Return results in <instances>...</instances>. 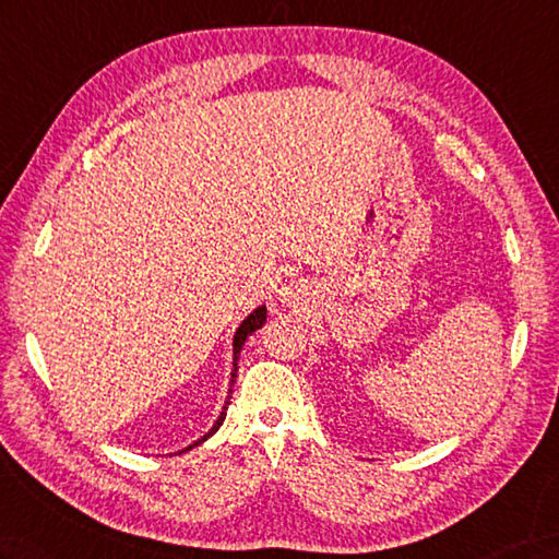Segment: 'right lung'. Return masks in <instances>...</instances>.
I'll return each instance as SVG.
<instances>
[{"label": "right lung", "instance_id": "obj_1", "mask_svg": "<svg viewBox=\"0 0 559 559\" xmlns=\"http://www.w3.org/2000/svg\"><path fill=\"white\" fill-rule=\"evenodd\" d=\"M264 321H266V307H259V309H254L252 314L245 319L242 323H240V329L236 331V338H233V355H236V359H233V373H230V385L236 383V376H238V357H240V349H242V345H245V341H248V335H252L257 329H262L264 326ZM233 393V391H230ZM228 405H230V395H228V400H226V405H224V412H221V417L216 419V424L212 426V431L206 433L204 438H200L198 443H192L190 448H194V445H200V443H204L206 438H210L212 433H216L218 431V426L224 424V419H226V409H228ZM190 448H186L183 452H188Z\"/></svg>", "mask_w": 559, "mask_h": 559}]
</instances>
